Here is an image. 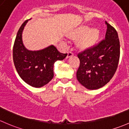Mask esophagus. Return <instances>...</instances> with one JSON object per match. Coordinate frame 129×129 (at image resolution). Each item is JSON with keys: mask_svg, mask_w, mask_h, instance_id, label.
Wrapping results in <instances>:
<instances>
[{"mask_svg": "<svg viewBox=\"0 0 129 129\" xmlns=\"http://www.w3.org/2000/svg\"><path fill=\"white\" fill-rule=\"evenodd\" d=\"M73 52L72 51H70L68 52V55H67V57L68 58H69V57H71L72 56H73Z\"/></svg>", "mask_w": 129, "mask_h": 129, "instance_id": "1", "label": "esophagus"}]
</instances>
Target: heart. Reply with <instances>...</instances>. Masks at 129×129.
<instances>
[{"label": "heart", "mask_w": 129, "mask_h": 129, "mask_svg": "<svg viewBox=\"0 0 129 129\" xmlns=\"http://www.w3.org/2000/svg\"><path fill=\"white\" fill-rule=\"evenodd\" d=\"M99 30L95 28L89 29L87 26H82L74 31V35L76 37L82 36L79 40V45L83 48H89L93 45L99 37Z\"/></svg>", "instance_id": "obj_1"}]
</instances>
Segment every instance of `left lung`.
<instances>
[{
	"label": "left lung",
	"instance_id": "1",
	"mask_svg": "<svg viewBox=\"0 0 129 129\" xmlns=\"http://www.w3.org/2000/svg\"><path fill=\"white\" fill-rule=\"evenodd\" d=\"M105 39L78 54L80 61L77 79L88 89H98L110 81L120 58V42L115 29L106 22Z\"/></svg>",
	"mask_w": 129,
	"mask_h": 129
}]
</instances>
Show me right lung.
Here are the masks:
<instances>
[{"instance_id":"right-lung-1","label":"right lung","mask_w":129,"mask_h":129,"mask_svg":"<svg viewBox=\"0 0 129 129\" xmlns=\"http://www.w3.org/2000/svg\"><path fill=\"white\" fill-rule=\"evenodd\" d=\"M25 20L20 27L13 47V59L17 73L28 84L40 87L53 78V64L63 60L67 53H61L53 45L39 51H29L22 42V34L27 23Z\"/></svg>"}]
</instances>
